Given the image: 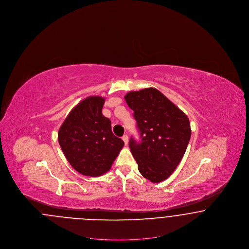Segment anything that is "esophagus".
<instances>
[{
    "instance_id": "esophagus-1",
    "label": "esophagus",
    "mask_w": 249,
    "mask_h": 249,
    "mask_svg": "<svg viewBox=\"0 0 249 249\" xmlns=\"http://www.w3.org/2000/svg\"><path fill=\"white\" fill-rule=\"evenodd\" d=\"M122 140L124 141V142H125V144H127V143H128V142H129V137H128V135H127V134L123 135V136H122Z\"/></svg>"
}]
</instances>
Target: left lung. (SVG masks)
I'll list each match as a JSON object with an SVG mask.
<instances>
[{
  "label": "left lung",
  "mask_w": 249,
  "mask_h": 249,
  "mask_svg": "<svg viewBox=\"0 0 249 249\" xmlns=\"http://www.w3.org/2000/svg\"><path fill=\"white\" fill-rule=\"evenodd\" d=\"M125 101L133 110L141 141L130 138V152L142 177L153 183L169 178L180 163L191 130L186 114L154 88L130 91Z\"/></svg>",
  "instance_id": "8db88e82"
}]
</instances>
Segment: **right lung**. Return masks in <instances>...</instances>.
<instances>
[{
    "label": "right lung",
    "instance_id": "obj_1",
    "mask_svg": "<svg viewBox=\"0 0 249 249\" xmlns=\"http://www.w3.org/2000/svg\"><path fill=\"white\" fill-rule=\"evenodd\" d=\"M105 98L90 96L71 109L58 133L60 148L79 174L97 178L108 172L124 145L103 116Z\"/></svg>",
    "mask_w": 249,
    "mask_h": 249
}]
</instances>
